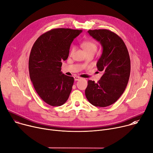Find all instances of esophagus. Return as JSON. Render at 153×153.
<instances>
[{
  "label": "esophagus",
  "instance_id": "34e87169",
  "mask_svg": "<svg viewBox=\"0 0 153 153\" xmlns=\"http://www.w3.org/2000/svg\"><path fill=\"white\" fill-rule=\"evenodd\" d=\"M74 78L75 81H77V80H79V79H81V77H79V76H74Z\"/></svg>",
  "mask_w": 153,
  "mask_h": 153
}]
</instances>
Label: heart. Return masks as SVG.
I'll return each instance as SVG.
<instances>
[{
    "instance_id": "b5f03b06",
    "label": "heart",
    "mask_w": 153,
    "mask_h": 153,
    "mask_svg": "<svg viewBox=\"0 0 153 153\" xmlns=\"http://www.w3.org/2000/svg\"><path fill=\"white\" fill-rule=\"evenodd\" d=\"M82 47L84 51L86 52L87 53H95L98 49V45L94 42V41L92 40H87L84 41V42H82L81 44ZM75 51V46H73L69 49V54L72 55L73 52Z\"/></svg>"
}]
</instances>
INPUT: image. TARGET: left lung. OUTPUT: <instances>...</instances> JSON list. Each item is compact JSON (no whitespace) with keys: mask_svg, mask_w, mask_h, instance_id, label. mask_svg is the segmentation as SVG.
Here are the masks:
<instances>
[{"mask_svg":"<svg viewBox=\"0 0 153 153\" xmlns=\"http://www.w3.org/2000/svg\"><path fill=\"white\" fill-rule=\"evenodd\" d=\"M88 32L102 47L96 66L103 75L97 83L88 81L85 96L92 105L104 107L115 103L126 89L131 72L130 57L124 41L114 32L107 29Z\"/></svg>","mask_w":153,"mask_h":153,"instance_id":"1","label":"left lung"}]
</instances>
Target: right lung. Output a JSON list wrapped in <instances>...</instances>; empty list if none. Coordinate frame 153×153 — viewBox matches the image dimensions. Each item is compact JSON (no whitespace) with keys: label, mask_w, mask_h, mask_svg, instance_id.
I'll list each match as a JSON object with an SVG mask.
<instances>
[{"label":"right lung","mask_w":153,"mask_h":153,"mask_svg":"<svg viewBox=\"0 0 153 153\" xmlns=\"http://www.w3.org/2000/svg\"><path fill=\"white\" fill-rule=\"evenodd\" d=\"M82 30L54 29L41 35L35 42L29 57V74L40 98L52 106H60L68 100L74 77L61 71L62 62L69 55L74 39Z\"/></svg>","instance_id":"add662e5"}]
</instances>
